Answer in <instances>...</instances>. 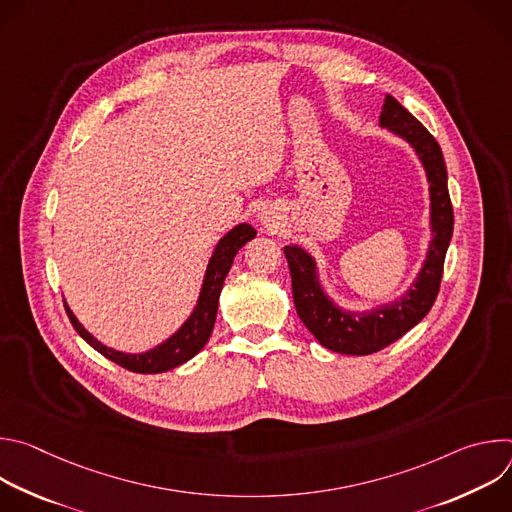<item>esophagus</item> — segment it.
<instances>
[{
	"mask_svg": "<svg viewBox=\"0 0 512 512\" xmlns=\"http://www.w3.org/2000/svg\"><path fill=\"white\" fill-rule=\"evenodd\" d=\"M259 221H261L263 229H267V231L275 233V231L279 229L281 214L277 212V208H273V206H267V208H263V210H261V214H259Z\"/></svg>",
	"mask_w": 512,
	"mask_h": 512,
	"instance_id": "obj_1",
	"label": "esophagus"
}]
</instances>
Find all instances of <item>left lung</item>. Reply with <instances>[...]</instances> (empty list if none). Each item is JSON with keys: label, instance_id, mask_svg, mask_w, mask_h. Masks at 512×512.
Returning <instances> with one entry per match:
<instances>
[{"label": "left lung", "instance_id": "1", "mask_svg": "<svg viewBox=\"0 0 512 512\" xmlns=\"http://www.w3.org/2000/svg\"><path fill=\"white\" fill-rule=\"evenodd\" d=\"M379 121L381 127L411 145L429 182V227L433 237L413 285L391 304L371 312H348L326 296L314 257L298 245L283 247L300 320L322 346L340 354H373L399 340L427 316L440 291L446 251L454 233L448 170L440 143L391 95L385 97Z\"/></svg>", "mask_w": 512, "mask_h": 512}]
</instances>
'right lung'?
Instances as JSON below:
<instances>
[{"label":"right lung","instance_id":"obj_1","mask_svg":"<svg viewBox=\"0 0 512 512\" xmlns=\"http://www.w3.org/2000/svg\"><path fill=\"white\" fill-rule=\"evenodd\" d=\"M255 235H257V231L251 225L243 223V225H237L233 231H229L221 241L216 243V249H214V253L208 261L206 273H204L202 289H200L198 304H196L194 312L190 314V318L182 324V328L176 334H172L166 342L158 344L156 348H152L148 352L127 354V352H119V350H113V348L101 344L97 338H93L83 328V324L77 320V316L72 314V310L64 302L68 320L81 334V338H85L97 352H101L105 358L113 360L115 364H119V367H123L127 371L141 373V375H156V373H166L170 369H176L186 360H190L192 356H196L208 342L210 332L214 328L218 296H221L225 277H227L239 249L247 241L255 239Z\"/></svg>","mask_w":512,"mask_h":512}]
</instances>
